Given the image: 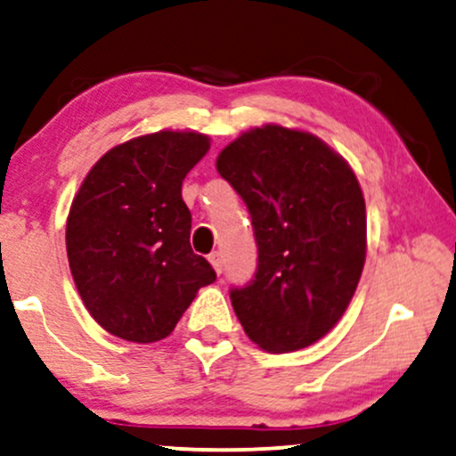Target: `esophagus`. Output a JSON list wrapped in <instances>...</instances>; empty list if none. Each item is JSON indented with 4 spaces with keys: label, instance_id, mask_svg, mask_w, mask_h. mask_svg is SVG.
<instances>
[{
    "label": "esophagus",
    "instance_id": "obj_1",
    "mask_svg": "<svg viewBox=\"0 0 456 456\" xmlns=\"http://www.w3.org/2000/svg\"><path fill=\"white\" fill-rule=\"evenodd\" d=\"M208 259H210L212 268L216 270V274H221V272H223V253H221V250H214V253L208 255Z\"/></svg>",
    "mask_w": 456,
    "mask_h": 456
}]
</instances>
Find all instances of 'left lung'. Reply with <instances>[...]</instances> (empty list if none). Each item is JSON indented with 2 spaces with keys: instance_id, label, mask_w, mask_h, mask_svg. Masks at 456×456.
<instances>
[{
  "instance_id": "obj_1",
  "label": "left lung",
  "mask_w": 456,
  "mask_h": 456,
  "mask_svg": "<svg viewBox=\"0 0 456 456\" xmlns=\"http://www.w3.org/2000/svg\"><path fill=\"white\" fill-rule=\"evenodd\" d=\"M257 242V272L232 287L244 332L282 354L319 341L352 302L366 257V208L352 167L315 134L268 124L218 154Z\"/></svg>"
}]
</instances>
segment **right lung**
<instances>
[{
    "label": "right lung",
    "instance_id": "right-lung-1",
    "mask_svg": "<svg viewBox=\"0 0 456 456\" xmlns=\"http://www.w3.org/2000/svg\"><path fill=\"white\" fill-rule=\"evenodd\" d=\"M210 150L199 133H160L109 150L83 180L66 250L83 305L124 341L169 337L216 272L191 248L182 182Z\"/></svg>",
    "mask_w": 456,
    "mask_h": 456
}]
</instances>
